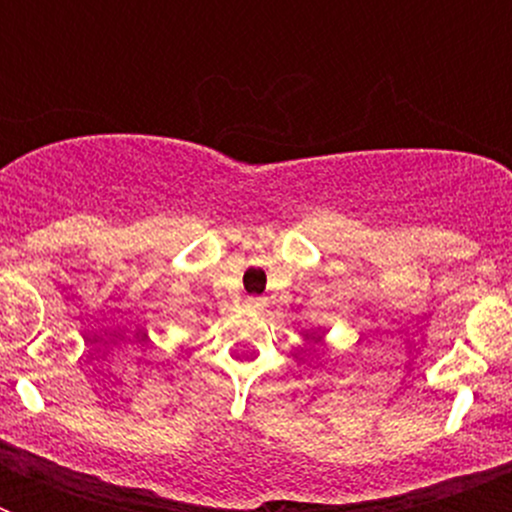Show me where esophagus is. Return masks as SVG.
<instances>
[{"label": "esophagus", "mask_w": 512, "mask_h": 512, "mask_svg": "<svg viewBox=\"0 0 512 512\" xmlns=\"http://www.w3.org/2000/svg\"><path fill=\"white\" fill-rule=\"evenodd\" d=\"M246 305H248V307H261V300H256V297H251V300H248Z\"/></svg>", "instance_id": "obj_1"}]
</instances>
